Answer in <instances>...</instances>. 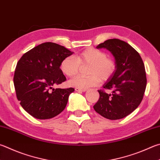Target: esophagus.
<instances>
[{"instance_id":"obj_1","label":"esophagus","mask_w":160,"mask_h":160,"mask_svg":"<svg viewBox=\"0 0 160 160\" xmlns=\"http://www.w3.org/2000/svg\"><path fill=\"white\" fill-rule=\"evenodd\" d=\"M75 90L76 92H85L87 89H81V88H75Z\"/></svg>"}]
</instances>
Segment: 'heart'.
I'll list each match as a JSON object with an SVG mask.
<instances>
[{"mask_svg":"<svg viewBox=\"0 0 160 160\" xmlns=\"http://www.w3.org/2000/svg\"><path fill=\"white\" fill-rule=\"evenodd\" d=\"M81 65H90L89 76L77 75L69 81L70 85L75 88L87 89L97 86L101 81H106L111 78L116 69L115 61L107 57L106 52L97 49H88L75 57L68 56L62 60L61 71L68 77L76 75Z\"/></svg>","mask_w":160,"mask_h":160,"instance_id":"heart-1","label":"heart"}]
</instances>
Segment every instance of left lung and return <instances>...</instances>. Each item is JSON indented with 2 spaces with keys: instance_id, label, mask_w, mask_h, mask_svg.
Segmentation results:
<instances>
[{
  "instance_id": "left-lung-1",
  "label": "left lung",
  "mask_w": 160,
  "mask_h": 160,
  "mask_svg": "<svg viewBox=\"0 0 160 160\" xmlns=\"http://www.w3.org/2000/svg\"><path fill=\"white\" fill-rule=\"evenodd\" d=\"M97 48H106L111 52L116 69L103 85L111 92L98 90L100 97L94 109L109 120L124 118L137 108L143 99L147 84L143 60L135 49L119 39L107 40Z\"/></svg>"
}]
</instances>
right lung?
Instances as JSON below:
<instances>
[{
	"instance_id": "add662e5",
	"label": "right lung",
	"mask_w": 160,
	"mask_h": 160,
	"mask_svg": "<svg viewBox=\"0 0 160 160\" xmlns=\"http://www.w3.org/2000/svg\"><path fill=\"white\" fill-rule=\"evenodd\" d=\"M73 53L57 43H42L23 55L14 75L17 98L28 114L40 120L55 117L66 108L74 89H54L66 78L60 69L62 60Z\"/></svg>"
}]
</instances>
